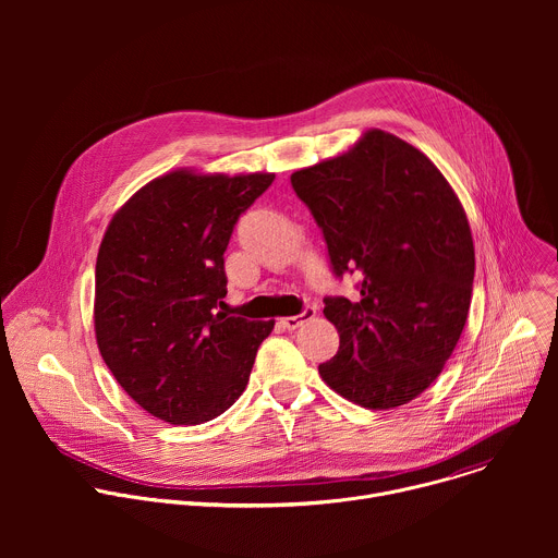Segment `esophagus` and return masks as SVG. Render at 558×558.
Wrapping results in <instances>:
<instances>
[{"label": "esophagus", "mask_w": 558, "mask_h": 558, "mask_svg": "<svg viewBox=\"0 0 558 558\" xmlns=\"http://www.w3.org/2000/svg\"><path fill=\"white\" fill-rule=\"evenodd\" d=\"M315 315V308L313 306H306L302 313H298V315H287V317H280L278 320V325L282 327V329H287V331H293V329H298L304 320H311V317Z\"/></svg>", "instance_id": "obj_1"}]
</instances>
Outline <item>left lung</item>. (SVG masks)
Segmentation results:
<instances>
[{"label":"left lung","instance_id":"left-lung-1","mask_svg":"<svg viewBox=\"0 0 558 558\" xmlns=\"http://www.w3.org/2000/svg\"><path fill=\"white\" fill-rule=\"evenodd\" d=\"M323 229L338 278L360 298H325L338 353L317 366L349 402L409 404L444 371L472 298L474 245L461 201L430 158L384 130L291 174Z\"/></svg>","mask_w":558,"mask_h":558}]
</instances>
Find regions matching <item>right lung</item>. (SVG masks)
Returning <instances> with one entry per match:
<instances>
[{
  "mask_svg": "<svg viewBox=\"0 0 558 558\" xmlns=\"http://www.w3.org/2000/svg\"><path fill=\"white\" fill-rule=\"evenodd\" d=\"M274 179L174 170L112 216L97 256L95 333L114 379L149 415L196 426L243 395L274 320L218 311L222 254Z\"/></svg>",
  "mask_w": 558,
  "mask_h": 558,
  "instance_id": "right-lung-1",
  "label": "right lung"
}]
</instances>
